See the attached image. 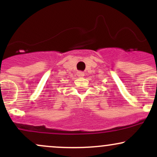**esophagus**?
<instances>
[{
    "mask_svg": "<svg viewBox=\"0 0 157 157\" xmlns=\"http://www.w3.org/2000/svg\"><path fill=\"white\" fill-rule=\"evenodd\" d=\"M77 76H78L79 77H82L84 76V72H82V71H78V72H77Z\"/></svg>",
    "mask_w": 157,
    "mask_h": 157,
    "instance_id": "obj_1",
    "label": "esophagus"
}]
</instances>
